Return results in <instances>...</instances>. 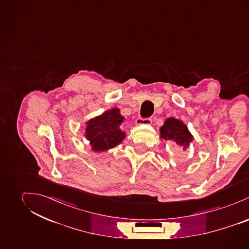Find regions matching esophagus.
Listing matches in <instances>:
<instances>
[{
  "label": "esophagus",
  "mask_w": 249,
  "mask_h": 249,
  "mask_svg": "<svg viewBox=\"0 0 249 249\" xmlns=\"http://www.w3.org/2000/svg\"><path fill=\"white\" fill-rule=\"evenodd\" d=\"M136 124L137 125H142V124L151 125L152 124V119L151 118H141V117H138V119L136 120Z\"/></svg>",
  "instance_id": "34e87169"
}]
</instances>
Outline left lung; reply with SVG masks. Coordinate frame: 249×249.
Returning <instances> with one entry per match:
<instances>
[{
  "mask_svg": "<svg viewBox=\"0 0 249 249\" xmlns=\"http://www.w3.org/2000/svg\"><path fill=\"white\" fill-rule=\"evenodd\" d=\"M160 139L175 142L185 151L193 141L194 137L187 126L179 119L175 117L167 118L160 129Z\"/></svg>",
  "mask_w": 249,
  "mask_h": 249,
  "instance_id": "left-lung-1",
  "label": "left lung"
}]
</instances>
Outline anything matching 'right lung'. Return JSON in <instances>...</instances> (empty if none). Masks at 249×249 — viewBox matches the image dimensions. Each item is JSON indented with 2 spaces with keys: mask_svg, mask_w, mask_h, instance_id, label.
Instances as JSON below:
<instances>
[{
  "mask_svg": "<svg viewBox=\"0 0 249 249\" xmlns=\"http://www.w3.org/2000/svg\"><path fill=\"white\" fill-rule=\"evenodd\" d=\"M120 110L113 108L86 122L85 138L89 141L93 152H104L119 145L126 137L120 129L124 121Z\"/></svg>",
  "mask_w": 249,
  "mask_h": 249,
  "instance_id": "1",
  "label": "right lung"
}]
</instances>
